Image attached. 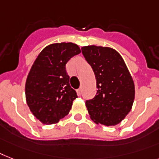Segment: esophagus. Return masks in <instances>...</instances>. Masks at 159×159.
Wrapping results in <instances>:
<instances>
[{
    "label": "esophagus",
    "mask_w": 159,
    "mask_h": 159,
    "mask_svg": "<svg viewBox=\"0 0 159 159\" xmlns=\"http://www.w3.org/2000/svg\"><path fill=\"white\" fill-rule=\"evenodd\" d=\"M77 95H82V88H79L77 90Z\"/></svg>",
    "instance_id": "esophagus-1"
}]
</instances>
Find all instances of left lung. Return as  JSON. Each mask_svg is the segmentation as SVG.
Listing matches in <instances>:
<instances>
[{
	"label": "left lung",
	"mask_w": 159,
	"mask_h": 159,
	"mask_svg": "<svg viewBox=\"0 0 159 159\" xmlns=\"http://www.w3.org/2000/svg\"><path fill=\"white\" fill-rule=\"evenodd\" d=\"M82 54L95 73L97 93L86 101L91 119L96 124L115 126L131 111L135 85L120 54L110 47L87 46Z\"/></svg>",
	"instance_id": "left-lung-1"
}]
</instances>
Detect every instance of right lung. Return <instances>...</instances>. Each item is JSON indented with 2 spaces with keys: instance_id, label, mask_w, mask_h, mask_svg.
Returning <instances> with one entry per match:
<instances>
[{
  "instance_id": "add662e5",
  "label": "right lung",
  "mask_w": 159,
  "mask_h": 159,
  "mask_svg": "<svg viewBox=\"0 0 159 159\" xmlns=\"http://www.w3.org/2000/svg\"><path fill=\"white\" fill-rule=\"evenodd\" d=\"M81 53L72 42L49 45L31 68L25 84L26 101L33 115L43 124H55L68 115L77 98L69 84L66 64Z\"/></svg>"
}]
</instances>
